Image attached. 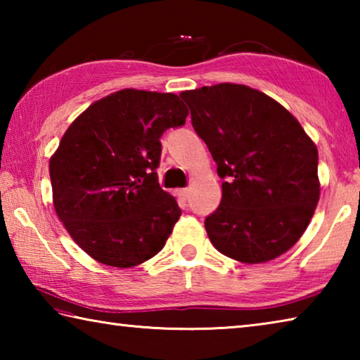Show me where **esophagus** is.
Masks as SVG:
<instances>
[{
    "instance_id": "obj_1",
    "label": "esophagus",
    "mask_w": 360,
    "mask_h": 360,
    "mask_svg": "<svg viewBox=\"0 0 360 360\" xmlns=\"http://www.w3.org/2000/svg\"><path fill=\"white\" fill-rule=\"evenodd\" d=\"M178 193H179V197H181V198L187 200V198H188V195H191V188H188V187H186V188H179Z\"/></svg>"
}]
</instances>
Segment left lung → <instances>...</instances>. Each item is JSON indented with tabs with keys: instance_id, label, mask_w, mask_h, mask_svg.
Segmentation results:
<instances>
[{
	"instance_id": "left-lung-1",
	"label": "left lung",
	"mask_w": 360,
	"mask_h": 360,
	"mask_svg": "<svg viewBox=\"0 0 360 360\" xmlns=\"http://www.w3.org/2000/svg\"><path fill=\"white\" fill-rule=\"evenodd\" d=\"M222 179L205 229L219 252L264 264L300 240L319 202L318 148L271 96L222 82L181 92Z\"/></svg>"
}]
</instances>
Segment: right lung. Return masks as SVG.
<instances>
[{"label": "right lung", "mask_w": 360, "mask_h": 360, "mask_svg": "<svg viewBox=\"0 0 360 360\" xmlns=\"http://www.w3.org/2000/svg\"><path fill=\"white\" fill-rule=\"evenodd\" d=\"M187 115L178 95L124 89L92 103L60 139L49 162L53 206L96 262L136 266L165 246L181 210L157 182L160 136Z\"/></svg>", "instance_id": "right-lung-1"}]
</instances>
